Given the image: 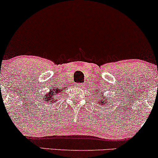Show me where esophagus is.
<instances>
[{"mask_svg": "<svg viewBox=\"0 0 158 158\" xmlns=\"http://www.w3.org/2000/svg\"><path fill=\"white\" fill-rule=\"evenodd\" d=\"M77 86H78V87H79H79H80V84H79H79H78V85H77Z\"/></svg>", "mask_w": 158, "mask_h": 158, "instance_id": "34e87169", "label": "esophagus"}]
</instances>
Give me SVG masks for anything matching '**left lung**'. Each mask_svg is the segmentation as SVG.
<instances>
[{
    "label": "left lung",
    "instance_id": "8db88e82",
    "mask_svg": "<svg viewBox=\"0 0 158 158\" xmlns=\"http://www.w3.org/2000/svg\"><path fill=\"white\" fill-rule=\"evenodd\" d=\"M96 94H100V92H101V95H99V97H98V98H97V99H98V104H99L100 106H108V103H110L109 102H108V98H107L106 96H103V94L102 93V88H100L99 89H97L96 88ZM97 96V95H96Z\"/></svg>",
    "mask_w": 158,
    "mask_h": 158
}]
</instances>
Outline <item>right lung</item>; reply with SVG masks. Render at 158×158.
Here are the masks:
<instances>
[{
  "instance_id": "add662e5",
  "label": "right lung",
  "mask_w": 158,
  "mask_h": 158,
  "mask_svg": "<svg viewBox=\"0 0 158 158\" xmlns=\"http://www.w3.org/2000/svg\"><path fill=\"white\" fill-rule=\"evenodd\" d=\"M64 90H67V87L64 88ZM63 89L59 88V86L52 87V88H50V90L43 96V98L41 99V102L46 103L48 106H51V105L55 104L56 102H58V99L60 97L61 94H62Z\"/></svg>"
}]
</instances>
